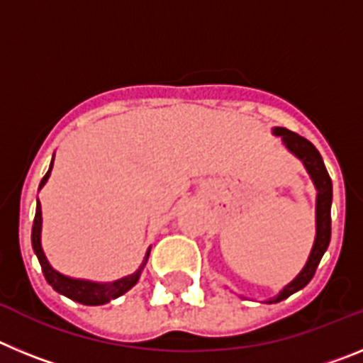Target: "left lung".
<instances>
[{
    "instance_id": "8db88e82",
    "label": "left lung",
    "mask_w": 363,
    "mask_h": 363,
    "mask_svg": "<svg viewBox=\"0 0 363 363\" xmlns=\"http://www.w3.org/2000/svg\"><path fill=\"white\" fill-rule=\"evenodd\" d=\"M272 134L281 136L284 145L287 147L296 158H300L301 162H303V165H306L307 172H309L311 179H313V184L314 187H316V191H318V194H316V238H314L313 251H311L306 267L301 269L300 274H298L289 285H285L277 298L267 300V303H277V301L289 298L291 294L303 289V287L313 280L320 259H322L323 252L327 251L329 242H331L333 203V182L331 178H329V172H327L325 165H323V160L322 156H320L318 149H316L309 140H306V138L300 136V134L293 133V130L284 129V127H274Z\"/></svg>"
}]
</instances>
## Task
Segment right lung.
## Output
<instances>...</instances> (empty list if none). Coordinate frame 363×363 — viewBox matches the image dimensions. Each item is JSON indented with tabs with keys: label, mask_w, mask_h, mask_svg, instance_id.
Segmentation results:
<instances>
[{
	"label": "right lung",
	"mask_w": 363,
	"mask_h": 363,
	"mask_svg": "<svg viewBox=\"0 0 363 363\" xmlns=\"http://www.w3.org/2000/svg\"><path fill=\"white\" fill-rule=\"evenodd\" d=\"M54 162V158H52ZM52 162H50L49 171L41 179L40 189L47 184L49 179L50 171H52ZM32 249L36 252L38 259H40L41 271L45 274V280L49 281V285H52V289L56 293L63 294V296L70 298V300L78 301V303H83V306H104L107 301L114 300V298L121 296L129 289H133L136 285L138 278L142 274L143 267L147 264V258H149L150 249L147 251L145 259H143L142 267L138 269L136 272L129 274V277L120 278L116 281H108V284H99V281H91V280H76V278H69L62 272H57L52 265L49 264V259L45 256L43 249H41V205L38 201L36 205V216H34V225H32Z\"/></svg>",
	"instance_id": "1"
}]
</instances>
